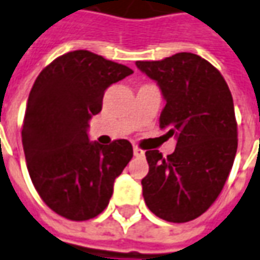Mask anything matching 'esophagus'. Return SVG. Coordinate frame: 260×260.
<instances>
[{"mask_svg": "<svg viewBox=\"0 0 260 260\" xmlns=\"http://www.w3.org/2000/svg\"><path fill=\"white\" fill-rule=\"evenodd\" d=\"M134 155H135L137 158H145V152L142 151V149H139L138 146L134 148Z\"/></svg>", "mask_w": 260, "mask_h": 260, "instance_id": "obj_1", "label": "esophagus"}]
</instances>
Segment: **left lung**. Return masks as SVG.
Listing matches in <instances>:
<instances>
[{
	"instance_id": "8db88e82",
	"label": "left lung",
	"mask_w": 260,
	"mask_h": 260,
	"mask_svg": "<svg viewBox=\"0 0 260 260\" xmlns=\"http://www.w3.org/2000/svg\"><path fill=\"white\" fill-rule=\"evenodd\" d=\"M165 100L160 129L175 137L174 153L146 151L149 172L142 195L158 218L183 223L209 209L228 179L238 149L232 93L212 63L179 52L162 61H137Z\"/></svg>"
}]
</instances>
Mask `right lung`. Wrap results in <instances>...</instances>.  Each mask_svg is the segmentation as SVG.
<instances>
[{
	"label": "right lung",
	"instance_id": "1",
	"mask_svg": "<svg viewBox=\"0 0 260 260\" xmlns=\"http://www.w3.org/2000/svg\"><path fill=\"white\" fill-rule=\"evenodd\" d=\"M132 72L78 49L58 56L34 82L21 132L26 168L42 201L63 218L98 216L134 155L126 139L104 146L88 138L105 89Z\"/></svg>",
	"mask_w": 260,
	"mask_h": 260
}]
</instances>
